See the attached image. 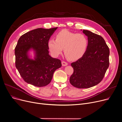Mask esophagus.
I'll return each instance as SVG.
<instances>
[{"label": "esophagus", "instance_id": "esophagus-1", "mask_svg": "<svg viewBox=\"0 0 122 122\" xmlns=\"http://www.w3.org/2000/svg\"><path fill=\"white\" fill-rule=\"evenodd\" d=\"M62 65L63 66H66L68 65V63L65 61H62Z\"/></svg>", "mask_w": 122, "mask_h": 122}]
</instances>
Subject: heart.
I'll return each instance as SVG.
<instances>
[{
  "mask_svg": "<svg viewBox=\"0 0 122 122\" xmlns=\"http://www.w3.org/2000/svg\"><path fill=\"white\" fill-rule=\"evenodd\" d=\"M56 40L50 39L48 47L51 54L54 57L58 56L64 52L71 60H77L84 55L87 50L88 41L84 34H76L67 30H63L55 35Z\"/></svg>",
  "mask_w": 122,
  "mask_h": 122,
  "instance_id": "heart-1",
  "label": "heart"
}]
</instances>
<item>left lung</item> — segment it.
<instances>
[{"instance_id":"8db88e82","label":"left lung","mask_w":122,"mask_h":122,"mask_svg":"<svg viewBox=\"0 0 122 122\" xmlns=\"http://www.w3.org/2000/svg\"><path fill=\"white\" fill-rule=\"evenodd\" d=\"M88 45L85 54L71 63L74 69L70 82L79 88H89L98 84L103 79L109 65V48L103 38L92 32L84 30Z\"/></svg>"}]
</instances>
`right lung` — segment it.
Listing matches in <instances>:
<instances>
[{
	"label": "right lung",
	"mask_w": 122,
	"mask_h": 122,
	"mask_svg": "<svg viewBox=\"0 0 122 122\" xmlns=\"http://www.w3.org/2000/svg\"><path fill=\"white\" fill-rule=\"evenodd\" d=\"M58 28H38L22 35L15 49V65L23 80L35 86H46L50 82L56 70L62 66L59 59L49 54L48 41ZM33 50L34 59L29 55Z\"/></svg>",
	"instance_id": "1"
}]
</instances>
